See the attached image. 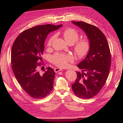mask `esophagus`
I'll return each instance as SVG.
<instances>
[{"instance_id": "obj_1", "label": "esophagus", "mask_w": 123, "mask_h": 123, "mask_svg": "<svg viewBox=\"0 0 123 123\" xmlns=\"http://www.w3.org/2000/svg\"><path fill=\"white\" fill-rule=\"evenodd\" d=\"M62 69H61V68H55V69H54V71H55V73H57L59 72L60 71H61V70H62Z\"/></svg>"}]
</instances>
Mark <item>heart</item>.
<instances>
[{
  "label": "heart",
  "instance_id": "heart-1",
  "mask_svg": "<svg viewBox=\"0 0 123 123\" xmlns=\"http://www.w3.org/2000/svg\"><path fill=\"white\" fill-rule=\"evenodd\" d=\"M64 38L69 44H74V49L75 53L78 56L81 57L86 55L90 47L89 42L87 38L80 39L78 31L73 28L67 29L63 32ZM55 36L53 35L49 38L47 42V46L50 47ZM51 61L56 66L60 67H65L68 65L69 62L73 61V57L69 54H64L60 53H55L50 57Z\"/></svg>",
  "mask_w": 123,
  "mask_h": 123
}]
</instances>
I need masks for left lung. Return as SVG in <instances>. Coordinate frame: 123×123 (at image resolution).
<instances>
[{
    "label": "left lung",
    "mask_w": 123,
    "mask_h": 123,
    "mask_svg": "<svg viewBox=\"0 0 123 123\" xmlns=\"http://www.w3.org/2000/svg\"><path fill=\"white\" fill-rule=\"evenodd\" d=\"M72 22L84 31L90 44L86 58L77 66L82 72H76L77 78L72 88L78 97L90 99L100 91L109 76L111 59L109 45L97 27L84 22Z\"/></svg>",
    "instance_id": "left-lung-1"
}]
</instances>
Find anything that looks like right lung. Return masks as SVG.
Segmentation results:
<instances>
[{
	"mask_svg": "<svg viewBox=\"0 0 123 123\" xmlns=\"http://www.w3.org/2000/svg\"><path fill=\"white\" fill-rule=\"evenodd\" d=\"M62 25H41L23 31L12 45L11 62L14 76L23 89L29 96L42 99L47 96L53 88L55 73L50 67L39 74L37 68L42 63L44 42L50 32Z\"/></svg>",
	"mask_w": 123,
	"mask_h": 123,
	"instance_id": "obj_1",
	"label": "right lung"
}]
</instances>
